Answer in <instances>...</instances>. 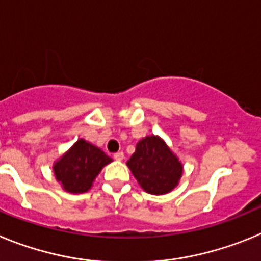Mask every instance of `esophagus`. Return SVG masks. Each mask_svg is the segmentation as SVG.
<instances>
[{"label":"esophagus","instance_id":"esophagus-1","mask_svg":"<svg viewBox=\"0 0 261 261\" xmlns=\"http://www.w3.org/2000/svg\"><path fill=\"white\" fill-rule=\"evenodd\" d=\"M114 159H115V161H123V159H124V153H123V151L115 153L114 154Z\"/></svg>","mask_w":261,"mask_h":261}]
</instances>
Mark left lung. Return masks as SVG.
<instances>
[{"instance_id": "1", "label": "left lung", "mask_w": 261, "mask_h": 261, "mask_svg": "<svg viewBox=\"0 0 261 261\" xmlns=\"http://www.w3.org/2000/svg\"><path fill=\"white\" fill-rule=\"evenodd\" d=\"M133 176L145 192L166 195L179 184L183 163L159 136H146L136 145V151L126 162Z\"/></svg>"}]
</instances>
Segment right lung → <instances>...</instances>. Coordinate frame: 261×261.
I'll return each instance as SVG.
<instances>
[{"label": "right lung", "mask_w": 261, "mask_h": 261, "mask_svg": "<svg viewBox=\"0 0 261 261\" xmlns=\"http://www.w3.org/2000/svg\"><path fill=\"white\" fill-rule=\"evenodd\" d=\"M112 162L100 147L80 138L53 163V174L62 190L73 195L85 193L93 187L102 168Z\"/></svg>", "instance_id": "obj_1"}]
</instances>
